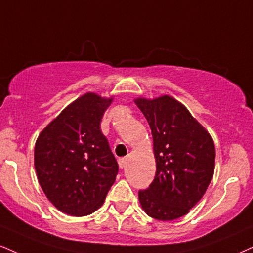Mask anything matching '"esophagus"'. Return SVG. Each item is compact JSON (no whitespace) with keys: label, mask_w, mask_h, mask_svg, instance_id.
<instances>
[{"label":"esophagus","mask_w":253,"mask_h":253,"mask_svg":"<svg viewBox=\"0 0 253 253\" xmlns=\"http://www.w3.org/2000/svg\"><path fill=\"white\" fill-rule=\"evenodd\" d=\"M119 167L120 169H124L125 166H126V163H127V158H121V159H119Z\"/></svg>","instance_id":"obj_1"}]
</instances>
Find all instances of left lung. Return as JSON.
Masks as SVG:
<instances>
[{"instance_id": "obj_1", "label": "left lung", "mask_w": 253, "mask_h": 253, "mask_svg": "<svg viewBox=\"0 0 253 253\" xmlns=\"http://www.w3.org/2000/svg\"><path fill=\"white\" fill-rule=\"evenodd\" d=\"M153 138L157 171L139 202L150 217L174 220L202 199L213 178L215 148L210 133L173 96L135 97Z\"/></svg>"}]
</instances>
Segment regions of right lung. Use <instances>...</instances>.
<instances>
[{
    "instance_id": "add662e5",
    "label": "right lung",
    "mask_w": 253,
    "mask_h": 253,
    "mask_svg": "<svg viewBox=\"0 0 253 253\" xmlns=\"http://www.w3.org/2000/svg\"><path fill=\"white\" fill-rule=\"evenodd\" d=\"M113 99L84 94L50 121L36 140L34 165L40 186L63 213H93L114 184L119 167L100 129Z\"/></svg>"
}]
</instances>
